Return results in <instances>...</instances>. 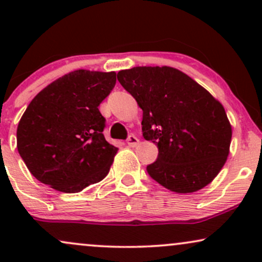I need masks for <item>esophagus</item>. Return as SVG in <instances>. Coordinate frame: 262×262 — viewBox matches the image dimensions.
<instances>
[{
	"label": "esophagus",
	"mask_w": 262,
	"mask_h": 262,
	"mask_svg": "<svg viewBox=\"0 0 262 262\" xmlns=\"http://www.w3.org/2000/svg\"><path fill=\"white\" fill-rule=\"evenodd\" d=\"M127 144L130 148H134V146H137L138 144H139V139H138L135 135H129L127 139Z\"/></svg>",
	"instance_id": "1"
}]
</instances>
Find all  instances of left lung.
I'll list each match as a JSON object with an SVG mask.
<instances>
[{
    "label": "left lung",
    "mask_w": 262,
    "mask_h": 262,
    "mask_svg": "<svg viewBox=\"0 0 262 262\" xmlns=\"http://www.w3.org/2000/svg\"><path fill=\"white\" fill-rule=\"evenodd\" d=\"M143 110L141 130L158 145L146 171L177 193L213 181L229 155L231 125L224 107L194 80L170 66H137L117 75Z\"/></svg>",
    "instance_id": "left-lung-1"
}]
</instances>
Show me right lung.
Instances as JSON below:
<instances>
[{"mask_svg":"<svg viewBox=\"0 0 262 262\" xmlns=\"http://www.w3.org/2000/svg\"><path fill=\"white\" fill-rule=\"evenodd\" d=\"M116 85V73L76 70L33 98L17 128V149L38 181L65 193L100 182L116 146L103 135L98 106Z\"/></svg>","mask_w":262,"mask_h":262,"instance_id":"right-lung-1","label":"right lung"}]
</instances>
